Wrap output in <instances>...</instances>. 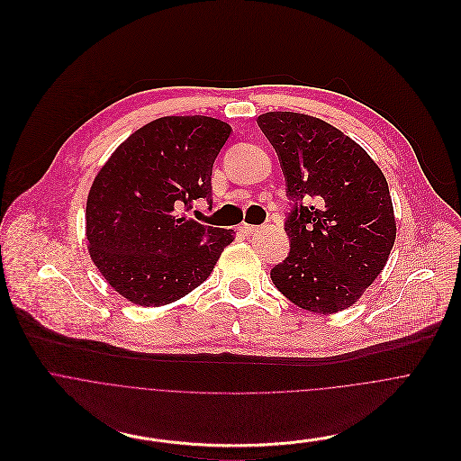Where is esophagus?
I'll return each mask as SVG.
<instances>
[{"label": "esophagus", "mask_w": 461, "mask_h": 461, "mask_svg": "<svg viewBox=\"0 0 461 461\" xmlns=\"http://www.w3.org/2000/svg\"><path fill=\"white\" fill-rule=\"evenodd\" d=\"M240 232H243L245 236H250V234H256L258 230H259V227L258 225H249V223H241L240 227Z\"/></svg>", "instance_id": "obj_1"}]
</instances>
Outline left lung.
I'll return each instance as SVG.
<instances>
[{
	"label": "left lung",
	"instance_id": "obj_1",
	"mask_svg": "<svg viewBox=\"0 0 461 461\" xmlns=\"http://www.w3.org/2000/svg\"><path fill=\"white\" fill-rule=\"evenodd\" d=\"M258 125L278 154L291 200V252L272 267V284L305 311H343L378 278L394 245L387 179L354 140L323 120L267 113Z\"/></svg>",
	"mask_w": 461,
	"mask_h": 461
}]
</instances>
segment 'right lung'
Segmentation results:
<instances>
[{
	"label": "right lung",
	"mask_w": 461,
	"mask_h": 461,
	"mask_svg": "<svg viewBox=\"0 0 461 461\" xmlns=\"http://www.w3.org/2000/svg\"><path fill=\"white\" fill-rule=\"evenodd\" d=\"M232 129L209 116H167L131 134L86 198V240L105 280L141 307L172 303L202 285L234 230L187 218L212 205V165Z\"/></svg>",
	"instance_id": "1"
}]
</instances>
